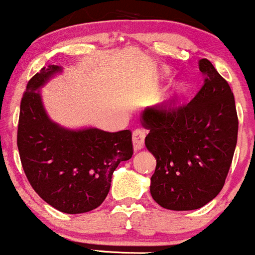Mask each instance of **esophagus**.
I'll list each match as a JSON object with an SVG mask.
<instances>
[{
  "label": "esophagus",
  "mask_w": 255,
  "mask_h": 255,
  "mask_svg": "<svg viewBox=\"0 0 255 255\" xmlns=\"http://www.w3.org/2000/svg\"><path fill=\"white\" fill-rule=\"evenodd\" d=\"M145 130L141 129V128H136V129L133 130V146L134 150L138 151L144 147L145 144Z\"/></svg>",
  "instance_id": "esophagus-1"
}]
</instances>
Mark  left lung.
Instances as JSON below:
<instances>
[{"mask_svg":"<svg viewBox=\"0 0 255 255\" xmlns=\"http://www.w3.org/2000/svg\"><path fill=\"white\" fill-rule=\"evenodd\" d=\"M198 65L205 81L194 99L178 105L174 98L142 113L145 145L156 158L151 196L172 211L201 208L222 191L237 144L230 86L208 59Z\"/></svg>","mask_w":255,"mask_h":255,"instance_id":"obj_1","label":"left lung"}]
</instances>
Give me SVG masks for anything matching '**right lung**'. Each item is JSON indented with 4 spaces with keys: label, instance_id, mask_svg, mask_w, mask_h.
Listing matches in <instances>:
<instances>
[{
    "label": "right lung",
    "instance_id": "1",
    "mask_svg": "<svg viewBox=\"0 0 255 255\" xmlns=\"http://www.w3.org/2000/svg\"><path fill=\"white\" fill-rule=\"evenodd\" d=\"M60 70L49 65L27 82L16 144L24 173L36 194L63 213H86L104 202L114 170L120 162L132 157V132L69 130L50 121L37 89Z\"/></svg>",
    "mask_w": 255,
    "mask_h": 255
}]
</instances>
